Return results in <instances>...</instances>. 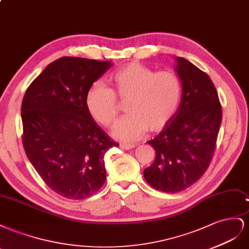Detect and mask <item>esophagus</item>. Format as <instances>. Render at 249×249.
Here are the masks:
<instances>
[{
  "label": "esophagus",
  "mask_w": 249,
  "mask_h": 249,
  "mask_svg": "<svg viewBox=\"0 0 249 249\" xmlns=\"http://www.w3.org/2000/svg\"><path fill=\"white\" fill-rule=\"evenodd\" d=\"M120 147L124 149V150H130V149L134 148V145H131V144H121Z\"/></svg>",
  "instance_id": "esophagus-1"
}]
</instances>
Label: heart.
<instances>
[{"label": "heart", "mask_w": 249, "mask_h": 249, "mask_svg": "<svg viewBox=\"0 0 249 249\" xmlns=\"http://www.w3.org/2000/svg\"><path fill=\"white\" fill-rule=\"evenodd\" d=\"M113 89L95 83L87 95L90 116L103 126H109L118 117L119 103L126 102L128 115L113 125V138L123 142L140 140L149 129H164L178 107L181 82L175 73H156L139 62H131L112 75Z\"/></svg>", "instance_id": "1"}]
</instances>
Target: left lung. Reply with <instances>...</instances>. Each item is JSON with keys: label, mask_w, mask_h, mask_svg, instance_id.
Here are the masks:
<instances>
[{"label": "left lung", "mask_w": 249, "mask_h": 249, "mask_svg": "<svg viewBox=\"0 0 249 249\" xmlns=\"http://www.w3.org/2000/svg\"><path fill=\"white\" fill-rule=\"evenodd\" d=\"M175 60L181 101L168 125L147 142L156 155L144 170L146 181L166 193L188 189L207 171L222 120L218 93L208 74L182 57Z\"/></svg>", "instance_id": "left-lung-1"}]
</instances>
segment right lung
Instances as JSON below:
<instances>
[{
	"label": "right lung",
	"instance_id": "obj_1",
	"mask_svg": "<svg viewBox=\"0 0 249 249\" xmlns=\"http://www.w3.org/2000/svg\"><path fill=\"white\" fill-rule=\"evenodd\" d=\"M111 66L61 57L33 80L23 99L27 158L47 186L68 199H85L102 188L104 155L119 146L97 125L85 102L91 85Z\"/></svg>",
	"mask_w": 249,
	"mask_h": 249
}]
</instances>
